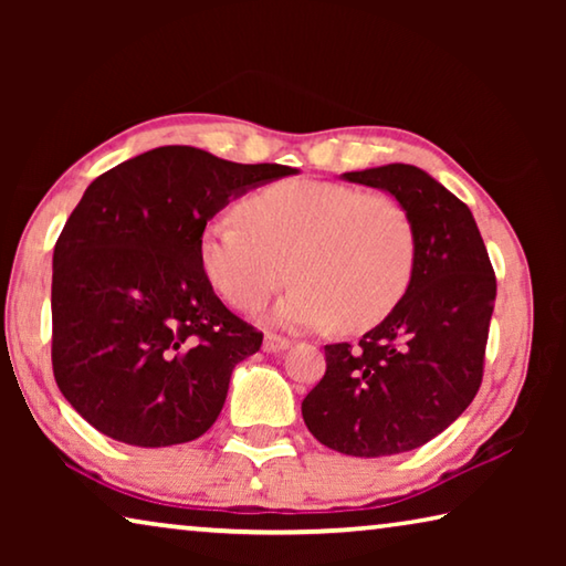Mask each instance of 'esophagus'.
I'll use <instances>...</instances> for the list:
<instances>
[{"instance_id":"obj_1","label":"esophagus","mask_w":566,"mask_h":566,"mask_svg":"<svg viewBox=\"0 0 566 566\" xmlns=\"http://www.w3.org/2000/svg\"><path fill=\"white\" fill-rule=\"evenodd\" d=\"M286 347H290V339L280 337V334H266L264 337V352L276 354V352H284Z\"/></svg>"}]
</instances>
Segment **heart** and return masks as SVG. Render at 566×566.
I'll list each match as a JSON object with an SVG mask.
<instances>
[{
    "label": "heart",
    "instance_id": "obj_1",
    "mask_svg": "<svg viewBox=\"0 0 566 566\" xmlns=\"http://www.w3.org/2000/svg\"><path fill=\"white\" fill-rule=\"evenodd\" d=\"M239 212L212 219L199 239L209 282L239 312L260 310L292 274L300 284L276 306V322L361 332L409 290L417 232L397 197L284 179L254 191Z\"/></svg>",
    "mask_w": 566,
    "mask_h": 566
}]
</instances>
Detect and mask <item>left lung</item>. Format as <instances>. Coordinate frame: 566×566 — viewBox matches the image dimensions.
I'll use <instances>...</instances> for the list:
<instances>
[{"label": "left lung", "instance_id": "left-lung-1", "mask_svg": "<svg viewBox=\"0 0 566 566\" xmlns=\"http://www.w3.org/2000/svg\"><path fill=\"white\" fill-rule=\"evenodd\" d=\"M385 189L415 222L409 290L359 344H327V371L302 401L324 447L349 457L409 452L472 405L484 375L496 280L469 207L411 165L344 171Z\"/></svg>", "mask_w": 566, "mask_h": 566}]
</instances>
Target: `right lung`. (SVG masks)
I'll return each instance as SVG.
<instances>
[{
	"label": "right lung",
	"instance_id": "right-lung-1",
	"mask_svg": "<svg viewBox=\"0 0 566 566\" xmlns=\"http://www.w3.org/2000/svg\"><path fill=\"white\" fill-rule=\"evenodd\" d=\"M197 147H157L104 171L54 244L52 367L94 429L132 447L202 437L262 332L214 294L199 239L229 199L290 177Z\"/></svg>",
	"mask_w": 566,
	"mask_h": 566
}]
</instances>
